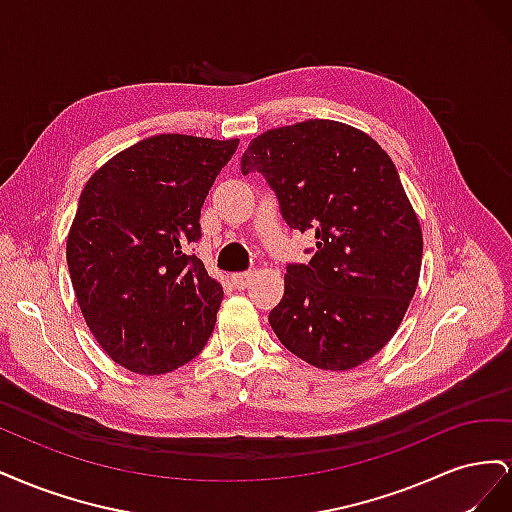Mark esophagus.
<instances>
[{"label":"esophagus","mask_w":512,"mask_h":512,"mask_svg":"<svg viewBox=\"0 0 512 512\" xmlns=\"http://www.w3.org/2000/svg\"><path fill=\"white\" fill-rule=\"evenodd\" d=\"M254 280V273L252 271H247V273H235L230 277V282H232V286H235L237 290H243V288H247V284H250Z\"/></svg>","instance_id":"esophagus-1"}]
</instances>
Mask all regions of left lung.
I'll use <instances>...</instances> for the list:
<instances>
[{
    "label": "left lung",
    "instance_id": "left-lung-1",
    "mask_svg": "<svg viewBox=\"0 0 512 512\" xmlns=\"http://www.w3.org/2000/svg\"><path fill=\"white\" fill-rule=\"evenodd\" d=\"M241 173L271 185L286 224L314 232L307 265H288L269 322L318 369L346 371L395 335L421 275L423 232L393 160L346 123L307 119L262 132Z\"/></svg>",
    "mask_w": 512,
    "mask_h": 512
}]
</instances>
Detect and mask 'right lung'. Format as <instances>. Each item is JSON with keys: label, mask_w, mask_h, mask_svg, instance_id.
Segmentation results:
<instances>
[{"label": "right lung", "mask_w": 512, "mask_h": 512, "mask_svg": "<svg viewBox=\"0 0 512 512\" xmlns=\"http://www.w3.org/2000/svg\"><path fill=\"white\" fill-rule=\"evenodd\" d=\"M239 138L158 134L89 177L66 258L89 331L134 374H168L205 348L224 297L203 260L200 209Z\"/></svg>", "instance_id": "obj_1"}]
</instances>
